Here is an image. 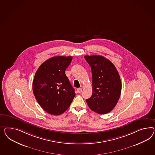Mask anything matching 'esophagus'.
Returning a JSON list of instances; mask_svg holds the SVG:
<instances>
[{
    "instance_id": "esophagus-1",
    "label": "esophagus",
    "mask_w": 155,
    "mask_h": 155,
    "mask_svg": "<svg viewBox=\"0 0 155 155\" xmlns=\"http://www.w3.org/2000/svg\"><path fill=\"white\" fill-rule=\"evenodd\" d=\"M82 89L81 88H78L77 89V93L80 94V93L82 92Z\"/></svg>"
}]
</instances>
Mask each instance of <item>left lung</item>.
Masks as SVG:
<instances>
[{
  "label": "left lung",
  "instance_id": "8db88e82",
  "mask_svg": "<svg viewBox=\"0 0 155 155\" xmlns=\"http://www.w3.org/2000/svg\"><path fill=\"white\" fill-rule=\"evenodd\" d=\"M84 59L91 67L92 77V94L86 102L96 113H109L121 95V81L118 72L113 63L103 56L87 55Z\"/></svg>",
  "mask_w": 155,
  "mask_h": 155
}]
</instances>
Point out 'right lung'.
Listing matches in <instances>:
<instances>
[{
  "label": "right lung",
  "mask_w": 155,
  "mask_h": 155,
  "mask_svg": "<svg viewBox=\"0 0 155 155\" xmlns=\"http://www.w3.org/2000/svg\"><path fill=\"white\" fill-rule=\"evenodd\" d=\"M71 56H58L48 59L36 71L33 82L35 97L46 112L60 115L68 109L75 95L65 74Z\"/></svg>",
  "instance_id": "obj_1"
}]
</instances>
